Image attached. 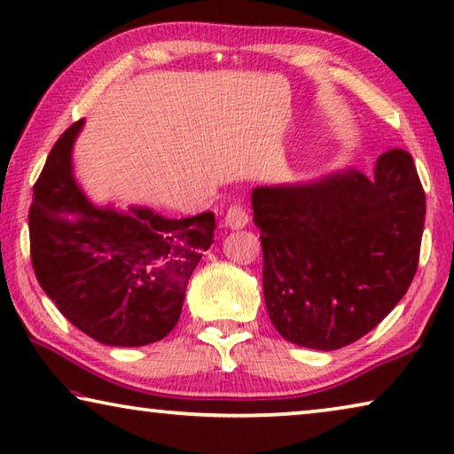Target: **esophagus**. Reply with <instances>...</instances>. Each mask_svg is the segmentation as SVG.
Returning a JSON list of instances; mask_svg holds the SVG:
<instances>
[{
    "instance_id": "34e87169",
    "label": "esophagus",
    "mask_w": 454,
    "mask_h": 454,
    "mask_svg": "<svg viewBox=\"0 0 454 454\" xmlns=\"http://www.w3.org/2000/svg\"><path fill=\"white\" fill-rule=\"evenodd\" d=\"M226 226L230 230H242L248 226V214L247 209L242 207L240 204L230 206V209L226 212Z\"/></svg>"
}]
</instances>
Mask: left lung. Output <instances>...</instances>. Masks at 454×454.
Here are the masks:
<instances>
[{"mask_svg": "<svg viewBox=\"0 0 454 454\" xmlns=\"http://www.w3.org/2000/svg\"><path fill=\"white\" fill-rule=\"evenodd\" d=\"M273 326L297 347L336 350L371 333L418 269L426 195L414 159L379 154L356 168L250 193Z\"/></svg>", "mask_w": 454, "mask_h": 454, "instance_id": "obj_1", "label": "left lung"}]
</instances>
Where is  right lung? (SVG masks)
Returning a JSON list of instances; mask_svg holds the SVG:
<instances>
[{"label": "right lung", "mask_w": 454, "mask_h": 454, "mask_svg": "<svg viewBox=\"0 0 454 454\" xmlns=\"http://www.w3.org/2000/svg\"><path fill=\"white\" fill-rule=\"evenodd\" d=\"M85 120L57 140L34 185L30 256L36 279L67 320L107 347H145L177 324L215 215L165 218L146 206H96L73 173Z\"/></svg>", "instance_id": "obj_1"}]
</instances>
